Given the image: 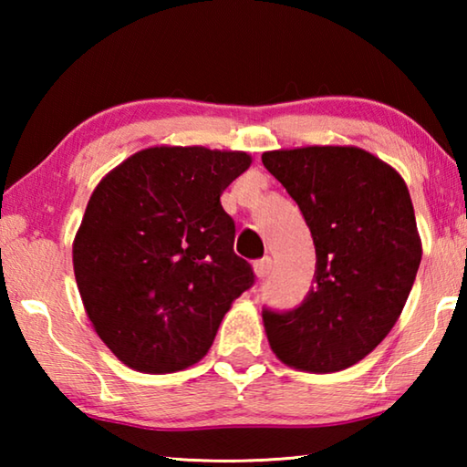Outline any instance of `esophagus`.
Masks as SVG:
<instances>
[{
	"label": "esophagus",
	"mask_w": 467,
	"mask_h": 467,
	"mask_svg": "<svg viewBox=\"0 0 467 467\" xmlns=\"http://www.w3.org/2000/svg\"><path fill=\"white\" fill-rule=\"evenodd\" d=\"M272 270V259L270 257H262L253 264V272H255L257 278H265L267 274Z\"/></svg>",
	"instance_id": "esophagus-1"
}]
</instances>
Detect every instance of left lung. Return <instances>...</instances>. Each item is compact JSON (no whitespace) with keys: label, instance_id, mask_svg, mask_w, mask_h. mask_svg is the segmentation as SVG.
I'll return each instance as SVG.
<instances>
[{"label":"left lung","instance_id":"left-lung-1","mask_svg":"<svg viewBox=\"0 0 467 467\" xmlns=\"http://www.w3.org/2000/svg\"><path fill=\"white\" fill-rule=\"evenodd\" d=\"M264 167L298 203L315 244V286L290 311L264 306L275 357L334 373L383 342L404 309L422 247L408 187L360 148L275 150Z\"/></svg>","mask_w":467,"mask_h":467}]
</instances>
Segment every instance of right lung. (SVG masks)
Returning a JSON list of instances; mask_svg holds the SVG:
<instances>
[{
	"instance_id": "obj_1",
	"label": "right lung",
	"mask_w": 467,
	"mask_h": 467,
	"mask_svg": "<svg viewBox=\"0 0 467 467\" xmlns=\"http://www.w3.org/2000/svg\"><path fill=\"white\" fill-rule=\"evenodd\" d=\"M249 164L244 152L148 148L94 189L74 274L94 329L128 367L175 373L203 358L233 300L255 284L220 203Z\"/></svg>"
}]
</instances>
